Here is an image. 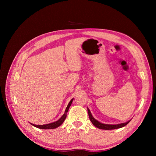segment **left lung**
I'll list each match as a JSON object with an SVG mask.
<instances>
[{"label": "left lung", "mask_w": 156, "mask_h": 156, "mask_svg": "<svg viewBox=\"0 0 156 156\" xmlns=\"http://www.w3.org/2000/svg\"><path fill=\"white\" fill-rule=\"evenodd\" d=\"M88 113L89 116V119H90V121L92 122L96 127H97L98 129H105V130H111V129H119L124 127V126L127 125L130 121H129L128 122H124V123H121V124H118V125H107V124H103L101 123V122H98V121L96 120V119L92 117V115L91 114V112L90 110L88 108Z\"/></svg>", "instance_id": "left-lung-1"}]
</instances>
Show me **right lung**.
Segmentation results:
<instances>
[{"label": "right lung", "mask_w": 156, "mask_h": 156, "mask_svg": "<svg viewBox=\"0 0 156 156\" xmlns=\"http://www.w3.org/2000/svg\"><path fill=\"white\" fill-rule=\"evenodd\" d=\"M73 101V99L70 101V102H69V104L68 105V107H66V109L65 111L64 114L62 115V117L59 119L58 121L54 122H51V123H49V124H47V125H34V124H32L31 123L32 125H34V127H37L39 129H55L56 127H59V126H60L63 122H64V120L66 118V116H67V112L68 111V109L70 107V105L72 104V102Z\"/></svg>", "instance_id": "1"}]
</instances>
